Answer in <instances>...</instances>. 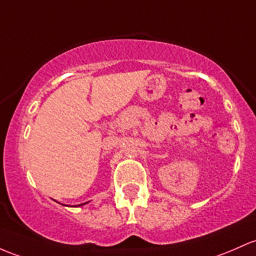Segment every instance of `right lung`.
<instances>
[{"label":"right lung","mask_w":256,"mask_h":256,"mask_svg":"<svg viewBox=\"0 0 256 256\" xmlns=\"http://www.w3.org/2000/svg\"><path fill=\"white\" fill-rule=\"evenodd\" d=\"M84 204H85V203H84ZM80 206H82V204H80Z\"/></svg>","instance_id":"obj_1"}]
</instances>
